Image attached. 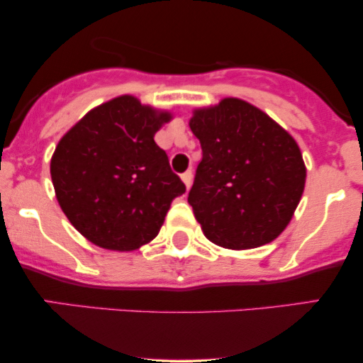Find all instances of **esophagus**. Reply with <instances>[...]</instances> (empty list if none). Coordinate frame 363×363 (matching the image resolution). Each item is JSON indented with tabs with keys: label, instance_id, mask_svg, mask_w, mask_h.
Segmentation results:
<instances>
[{
	"label": "esophagus",
	"instance_id": "34e87169",
	"mask_svg": "<svg viewBox=\"0 0 363 363\" xmlns=\"http://www.w3.org/2000/svg\"><path fill=\"white\" fill-rule=\"evenodd\" d=\"M181 179H182V182L186 184L187 189H189L191 184H193V172H191V170H186L184 174H181Z\"/></svg>",
	"mask_w": 363,
	"mask_h": 363
}]
</instances>
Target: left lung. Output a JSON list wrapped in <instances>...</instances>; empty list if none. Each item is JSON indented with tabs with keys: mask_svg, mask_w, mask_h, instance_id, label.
Masks as SVG:
<instances>
[{
	"mask_svg": "<svg viewBox=\"0 0 363 363\" xmlns=\"http://www.w3.org/2000/svg\"><path fill=\"white\" fill-rule=\"evenodd\" d=\"M189 128L201 143L203 158L187 201L206 239L235 251L277 239L306 186L295 140L240 99L194 111Z\"/></svg>",
	"mask_w": 363,
	"mask_h": 363,
	"instance_id": "1",
	"label": "left lung"
}]
</instances>
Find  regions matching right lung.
Returning <instances> with one entry per match:
<instances>
[{
  "mask_svg": "<svg viewBox=\"0 0 363 363\" xmlns=\"http://www.w3.org/2000/svg\"><path fill=\"white\" fill-rule=\"evenodd\" d=\"M170 119L121 95L83 116L57 143L51 158L57 203L90 242L135 251L155 239L172 199L186 193L153 140Z\"/></svg>",
  "mask_w": 363,
  "mask_h": 363,
  "instance_id": "1",
  "label": "right lung"
}]
</instances>
